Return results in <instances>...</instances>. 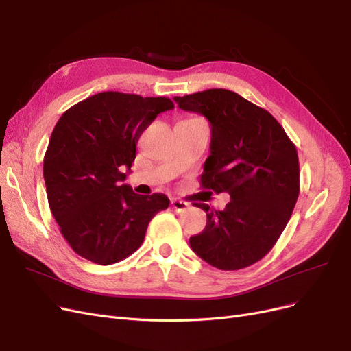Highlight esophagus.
<instances>
[{
  "instance_id": "34e87169",
  "label": "esophagus",
  "mask_w": 351,
  "mask_h": 351,
  "mask_svg": "<svg viewBox=\"0 0 351 351\" xmlns=\"http://www.w3.org/2000/svg\"><path fill=\"white\" fill-rule=\"evenodd\" d=\"M171 208L176 212H183V210H186L189 208V204H187V202L178 200V199H171Z\"/></svg>"
}]
</instances>
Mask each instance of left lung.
Listing matches in <instances>:
<instances>
[{
  "mask_svg": "<svg viewBox=\"0 0 351 351\" xmlns=\"http://www.w3.org/2000/svg\"><path fill=\"white\" fill-rule=\"evenodd\" d=\"M174 99L210 123L202 189L231 196L222 210L195 204L208 221L190 246L218 269L247 268L267 256L293 214L300 192L295 146L267 110L236 92L208 89Z\"/></svg>",
  "mask_w": 351,
  "mask_h": 351,
  "instance_id": "obj_1",
  "label": "left lung"
}]
</instances>
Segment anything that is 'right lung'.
I'll return each mask as SVG.
<instances>
[{
  "instance_id": "right-lung-1",
  "label": "right lung",
  "mask_w": 351,
  "mask_h": 351,
  "mask_svg": "<svg viewBox=\"0 0 351 351\" xmlns=\"http://www.w3.org/2000/svg\"><path fill=\"white\" fill-rule=\"evenodd\" d=\"M169 98L101 92L69 108L56 124L44 156L49 209L79 256L111 265L142 246L149 221L168 208L164 195H136L121 184L136 145Z\"/></svg>"
}]
</instances>
